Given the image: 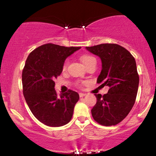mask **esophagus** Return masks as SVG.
I'll return each instance as SVG.
<instances>
[{"mask_svg": "<svg viewBox=\"0 0 156 156\" xmlns=\"http://www.w3.org/2000/svg\"><path fill=\"white\" fill-rule=\"evenodd\" d=\"M86 95V94L85 93H79V96L80 97V98H82V97H83V96H85Z\"/></svg>", "mask_w": 156, "mask_h": 156, "instance_id": "esophagus-1", "label": "esophagus"}]
</instances>
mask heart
I'll return each mask as SVG.
<instances>
[{
  "label": "heart",
  "instance_id": "1",
  "mask_svg": "<svg viewBox=\"0 0 156 156\" xmlns=\"http://www.w3.org/2000/svg\"><path fill=\"white\" fill-rule=\"evenodd\" d=\"M80 60L83 62V64H84V66H85L86 67H89V66L90 65H93V64H94V65H96L97 64V59L95 57L90 54H84L83 55H81V56H80ZM68 62H69V60L68 59H66L64 61L63 65H62V69H63V70H65L67 68Z\"/></svg>",
  "mask_w": 156,
  "mask_h": 156
}]
</instances>
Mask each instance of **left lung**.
<instances>
[{"label":"left lung","mask_w":156,"mask_h":156,"mask_svg":"<svg viewBox=\"0 0 156 156\" xmlns=\"http://www.w3.org/2000/svg\"><path fill=\"white\" fill-rule=\"evenodd\" d=\"M102 61V70L97 83L108 86L107 94H96L97 103L92 109L93 119L100 125H117L133 108L139 87V77L135 58L117 44H101L86 48Z\"/></svg>","instance_id":"obj_1"}]
</instances>
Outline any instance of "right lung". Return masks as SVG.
Instances as JSON below:
<instances>
[{
    "label": "right lung",
    "instance_id": "add662e5",
    "mask_svg": "<svg viewBox=\"0 0 156 156\" xmlns=\"http://www.w3.org/2000/svg\"><path fill=\"white\" fill-rule=\"evenodd\" d=\"M80 48L48 43L27 58L22 73L23 95L34 116L48 126H62L72 119L79 94L69 89L58 95L53 80L62 73L67 57Z\"/></svg>",
    "mask_w": 156,
    "mask_h": 156
}]
</instances>
